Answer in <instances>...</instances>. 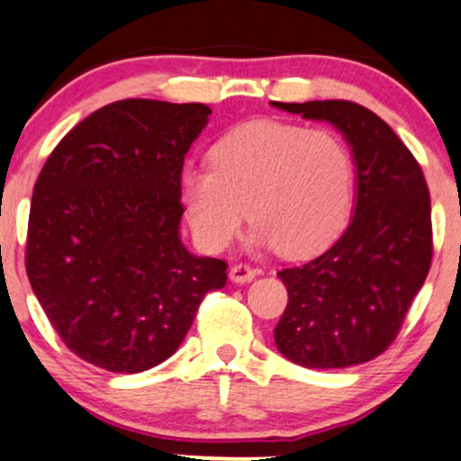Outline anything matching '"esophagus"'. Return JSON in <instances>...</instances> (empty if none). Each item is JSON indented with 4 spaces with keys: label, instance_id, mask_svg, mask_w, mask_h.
I'll list each match as a JSON object with an SVG mask.
<instances>
[{
    "label": "esophagus",
    "instance_id": "1",
    "mask_svg": "<svg viewBox=\"0 0 461 461\" xmlns=\"http://www.w3.org/2000/svg\"><path fill=\"white\" fill-rule=\"evenodd\" d=\"M255 276H258V270L247 264H236V266H231V270H230V278L234 283H250Z\"/></svg>",
    "mask_w": 461,
    "mask_h": 461
}]
</instances>
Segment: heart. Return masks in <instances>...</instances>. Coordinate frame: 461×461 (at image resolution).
I'll return each instance as SVG.
<instances>
[{"instance_id": "obj_1", "label": "heart", "mask_w": 461, "mask_h": 461, "mask_svg": "<svg viewBox=\"0 0 461 461\" xmlns=\"http://www.w3.org/2000/svg\"><path fill=\"white\" fill-rule=\"evenodd\" d=\"M208 159L211 170H185L180 200L197 242L212 253L230 247L247 212L253 244L289 258L328 247L351 214L353 155L330 130L253 121L219 138Z\"/></svg>"}]
</instances>
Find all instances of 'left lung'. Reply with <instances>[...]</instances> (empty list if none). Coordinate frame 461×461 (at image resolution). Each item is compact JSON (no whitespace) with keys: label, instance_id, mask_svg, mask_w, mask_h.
I'll use <instances>...</instances> for the list:
<instances>
[{"label":"left lung","instance_id":"left-lung-1","mask_svg":"<svg viewBox=\"0 0 461 461\" xmlns=\"http://www.w3.org/2000/svg\"><path fill=\"white\" fill-rule=\"evenodd\" d=\"M302 119L328 121L357 167L351 223L300 267L278 272L289 294L274 328L285 357L304 368H348L375 359L398 336L432 264V208L415 157L381 116L347 100L272 102Z\"/></svg>","mask_w":461,"mask_h":461}]
</instances>
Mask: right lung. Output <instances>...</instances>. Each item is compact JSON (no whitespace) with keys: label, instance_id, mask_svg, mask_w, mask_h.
I'll use <instances>...</instances> for the list:
<instances>
[{"label":"right lung","instance_id":"add662e5","mask_svg":"<svg viewBox=\"0 0 461 461\" xmlns=\"http://www.w3.org/2000/svg\"><path fill=\"white\" fill-rule=\"evenodd\" d=\"M203 104L121 100L57 144L36 180L25 267L52 328L80 359L119 375L166 361L203 295L225 287L223 259L180 240L185 155Z\"/></svg>","mask_w":461,"mask_h":461}]
</instances>
